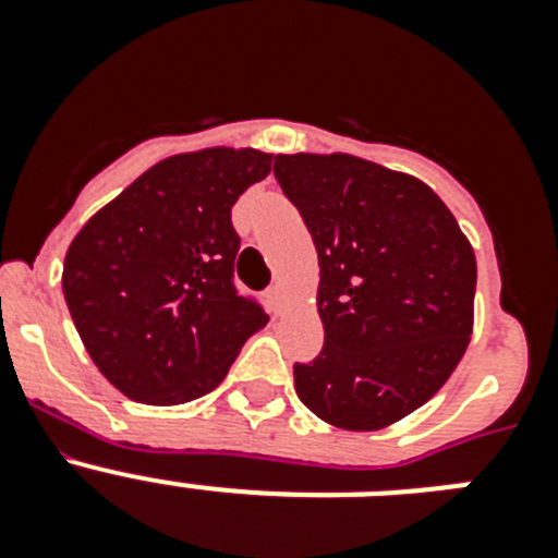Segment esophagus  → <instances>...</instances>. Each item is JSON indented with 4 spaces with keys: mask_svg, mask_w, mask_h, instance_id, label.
<instances>
[{
    "mask_svg": "<svg viewBox=\"0 0 558 558\" xmlns=\"http://www.w3.org/2000/svg\"><path fill=\"white\" fill-rule=\"evenodd\" d=\"M268 299H270V304H274L276 310H282L284 307V299H288V295H284V284L276 282L274 288L268 290Z\"/></svg>",
    "mask_w": 558,
    "mask_h": 558,
    "instance_id": "1",
    "label": "esophagus"
}]
</instances>
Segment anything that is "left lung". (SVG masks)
I'll return each mask as SVG.
<instances>
[{"instance_id": "left-lung-1", "label": "left lung", "mask_w": 558, "mask_h": 558, "mask_svg": "<svg viewBox=\"0 0 558 558\" xmlns=\"http://www.w3.org/2000/svg\"><path fill=\"white\" fill-rule=\"evenodd\" d=\"M274 175L318 251L324 349L295 363V393L343 430L422 408L472 335L477 265L427 184L349 153L276 156Z\"/></svg>"}]
</instances>
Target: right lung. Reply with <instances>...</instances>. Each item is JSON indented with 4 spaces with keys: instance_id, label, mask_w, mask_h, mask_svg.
Masks as SVG:
<instances>
[{
    "instance_id": "1",
    "label": "right lung",
    "mask_w": 558,
    "mask_h": 558,
    "mask_svg": "<svg viewBox=\"0 0 558 558\" xmlns=\"http://www.w3.org/2000/svg\"><path fill=\"white\" fill-rule=\"evenodd\" d=\"M270 159L251 147L170 156L69 245L66 307L95 366L128 399L181 405L204 397L268 324L234 288L231 206L268 175Z\"/></svg>"
}]
</instances>
